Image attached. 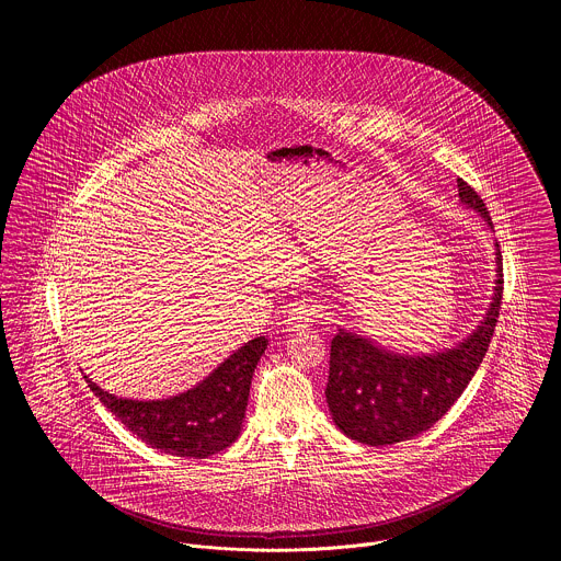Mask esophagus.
I'll return each instance as SVG.
<instances>
[{
	"label": "esophagus",
	"mask_w": 561,
	"mask_h": 561,
	"mask_svg": "<svg viewBox=\"0 0 561 561\" xmlns=\"http://www.w3.org/2000/svg\"><path fill=\"white\" fill-rule=\"evenodd\" d=\"M317 322V306L299 304L288 310L286 327L288 331H308Z\"/></svg>",
	"instance_id": "esophagus-1"
}]
</instances>
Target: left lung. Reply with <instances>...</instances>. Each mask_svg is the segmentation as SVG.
Wrapping results in <instances>:
<instances>
[{"label": "left lung", "mask_w": 561, "mask_h": 561, "mask_svg": "<svg viewBox=\"0 0 561 561\" xmlns=\"http://www.w3.org/2000/svg\"><path fill=\"white\" fill-rule=\"evenodd\" d=\"M459 199L491 226L484 199L457 180ZM497 279L491 308L482 324L455 348L431 355L390 353L355 333L331 342L327 402L335 426L368 446H390L413 439L439 422L461 397L482 364L493 340L504 293V266L497 244Z\"/></svg>", "instance_id": "left-lung-1"}]
</instances>
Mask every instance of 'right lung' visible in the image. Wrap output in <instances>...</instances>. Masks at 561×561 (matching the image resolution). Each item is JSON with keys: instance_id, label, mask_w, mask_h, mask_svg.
<instances>
[{"instance_id": "add662e5", "label": "right lung", "mask_w": 561, "mask_h": 561, "mask_svg": "<svg viewBox=\"0 0 561 561\" xmlns=\"http://www.w3.org/2000/svg\"><path fill=\"white\" fill-rule=\"evenodd\" d=\"M266 344V337L251 340L195 388L152 402L115 397L84 377L100 402L137 439L169 455L206 459L239 437L249 407L251 379Z\"/></svg>"}]
</instances>
